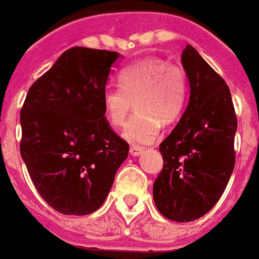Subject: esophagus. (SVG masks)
<instances>
[{"label":"esophagus","instance_id":"obj_1","mask_svg":"<svg viewBox=\"0 0 259 259\" xmlns=\"http://www.w3.org/2000/svg\"><path fill=\"white\" fill-rule=\"evenodd\" d=\"M143 151L144 148H141V147H137V145H133V147H130V155L132 156H140V155L143 154Z\"/></svg>","mask_w":259,"mask_h":259}]
</instances>
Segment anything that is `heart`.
Returning a JSON list of instances; mask_svg holds the SVG:
<instances>
[{
  "label": "heart",
  "mask_w": 259,
  "mask_h": 259,
  "mask_svg": "<svg viewBox=\"0 0 259 259\" xmlns=\"http://www.w3.org/2000/svg\"><path fill=\"white\" fill-rule=\"evenodd\" d=\"M119 86H107L101 99L105 118L114 126L123 124L136 104V112L122 136L132 144H151L158 139L160 123L171 124L181 116L187 100V76L181 67L149 57L123 67Z\"/></svg>",
  "instance_id": "b5f03b06"
}]
</instances>
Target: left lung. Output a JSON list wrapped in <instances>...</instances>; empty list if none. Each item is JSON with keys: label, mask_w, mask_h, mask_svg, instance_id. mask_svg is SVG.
<instances>
[{"label": "left lung", "mask_w": 259, "mask_h": 259, "mask_svg": "<svg viewBox=\"0 0 259 259\" xmlns=\"http://www.w3.org/2000/svg\"><path fill=\"white\" fill-rule=\"evenodd\" d=\"M188 79L187 108L159 145L163 170L154 184L155 206L176 222L203 217L220 200L235 167L237 119L229 88L191 45L181 56Z\"/></svg>", "instance_id": "8db88e82"}]
</instances>
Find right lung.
Wrapping results in <instances>:
<instances>
[{"instance_id": "1", "label": "right lung", "mask_w": 259, "mask_h": 259, "mask_svg": "<svg viewBox=\"0 0 259 259\" xmlns=\"http://www.w3.org/2000/svg\"><path fill=\"white\" fill-rule=\"evenodd\" d=\"M118 52L71 48L34 82L20 111V154L42 199L66 215L104 203L129 144L110 129L103 107Z\"/></svg>"}]
</instances>
